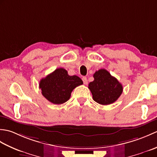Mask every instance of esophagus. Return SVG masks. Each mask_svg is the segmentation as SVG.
I'll use <instances>...</instances> for the list:
<instances>
[{
  "label": "esophagus",
  "instance_id": "1",
  "mask_svg": "<svg viewBox=\"0 0 157 157\" xmlns=\"http://www.w3.org/2000/svg\"><path fill=\"white\" fill-rule=\"evenodd\" d=\"M82 80H83V82H84V84H88V80H87V78H86V77H83Z\"/></svg>",
  "mask_w": 157,
  "mask_h": 157
}]
</instances>
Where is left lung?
<instances>
[{"instance_id": "left-lung-1", "label": "left lung", "mask_w": 157, "mask_h": 157, "mask_svg": "<svg viewBox=\"0 0 157 157\" xmlns=\"http://www.w3.org/2000/svg\"><path fill=\"white\" fill-rule=\"evenodd\" d=\"M94 81L88 85L93 100L98 104L107 105L115 102L123 92V86L115 77L105 69L96 71Z\"/></svg>"}]
</instances>
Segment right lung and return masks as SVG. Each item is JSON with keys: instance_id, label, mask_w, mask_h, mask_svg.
<instances>
[{"instance_id": "right-lung-1", "label": "right lung", "mask_w": 157, "mask_h": 157, "mask_svg": "<svg viewBox=\"0 0 157 157\" xmlns=\"http://www.w3.org/2000/svg\"><path fill=\"white\" fill-rule=\"evenodd\" d=\"M83 84L77 75H69L67 70L58 68L40 81L42 94L48 101L61 105L70 98L71 92L77 86Z\"/></svg>"}]
</instances>
